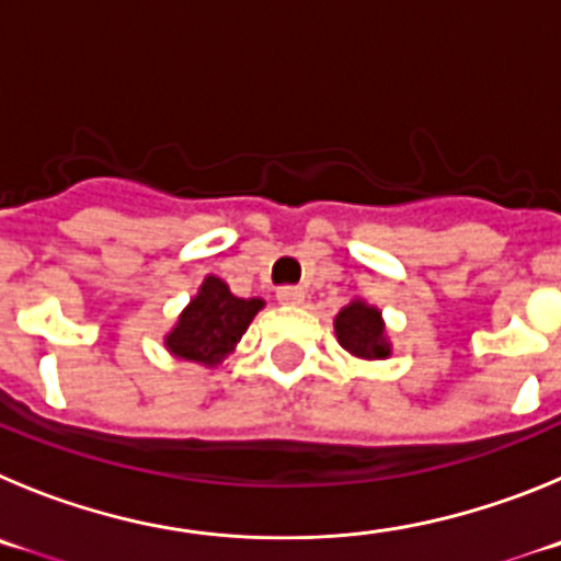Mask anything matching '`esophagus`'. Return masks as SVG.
<instances>
[{
    "label": "esophagus",
    "instance_id": "1",
    "mask_svg": "<svg viewBox=\"0 0 561 561\" xmlns=\"http://www.w3.org/2000/svg\"><path fill=\"white\" fill-rule=\"evenodd\" d=\"M276 298H279V305L296 307V305H301V301H305V290H301V287L285 285V287H279V290H276Z\"/></svg>",
    "mask_w": 561,
    "mask_h": 561
}]
</instances>
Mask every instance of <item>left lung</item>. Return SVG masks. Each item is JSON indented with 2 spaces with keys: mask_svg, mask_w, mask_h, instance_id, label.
Here are the masks:
<instances>
[{
  "mask_svg": "<svg viewBox=\"0 0 561 561\" xmlns=\"http://www.w3.org/2000/svg\"><path fill=\"white\" fill-rule=\"evenodd\" d=\"M334 334L345 352L359 359H387L390 357V340L385 334V321L376 307L363 298H354L334 318Z\"/></svg>",
  "mask_w": 561,
  "mask_h": 561,
  "instance_id": "8db88e82",
  "label": "left lung"
}]
</instances>
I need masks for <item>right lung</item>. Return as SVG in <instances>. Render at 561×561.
Listing matches in <instances>:
<instances>
[{
  "instance_id": "1",
  "label": "right lung",
  "mask_w": 561,
  "mask_h": 561,
  "mask_svg": "<svg viewBox=\"0 0 561 561\" xmlns=\"http://www.w3.org/2000/svg\"><path fill=\"white\" fill-rule=\"evenodd\" d=\"M263 307V298H238L227 282L207 276L191 305L182 310L176 327L165 334V348L174 357L213 368L234 352V345Z\"/></svg>"
}]
</instances>
